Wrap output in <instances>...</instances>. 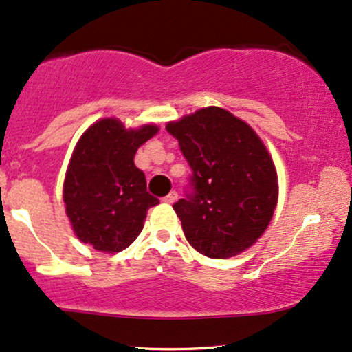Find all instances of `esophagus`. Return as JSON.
I'll use <instances>...</instances> for the list:
<instances>
[{
    "label": "esophagus",
    "mask_w": 352,
    "mask_h": 352,
    "mask_svg": "<svg viewBox=\"0 0 352 352\" xmlns=\"http://www.w3.org/2000/svg\"><path fill=\"white\" fill-rule=\"evenodd\" d=\"M177 197H179V195H177V191H170V193H168L167 197L164 198V201H166V203H175Z\"/></svg>",
    "instance_id": "1"
}]
</instances>
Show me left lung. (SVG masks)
<instances>
[{
	"instance_id": "obj_1",
	"label": "left lung",
	"mask_w": 352,
	"mask_h": 352,
	"mask_svg": "<svg viewBox=\"0 0 352 352\" xmlns=\"http://www.w3.org/2000/svg\"><path fill=\"white\" fill-rule=\"evenodd\" d=\"M191 167L190 191L173 204L190 245L209 258L252 247L278 203L273 159L255 131L219 107L167 124Z\"/></svg>"
}]
</instances>
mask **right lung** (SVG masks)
<instances>
[{
  "label": "right lung",
  "instance_id": "1",
  "mask_svg": "<svg viewBox=\"0 0 352 352\" xmlns=\"http://www.w3.org/2000/svg\"><path fill=\"white\" fill-rule=\"evenodd\" d=\"M159 131L154 124L126 130L117 118L89 126L71 155L63 201L74 234L99 252H122L135 242L146 212L159 204L135 166L141 144Z\"/></svg>",
  "mask_w": 352,
  "mask_h": 352
}]
</instances>
